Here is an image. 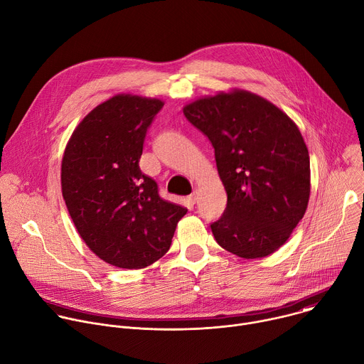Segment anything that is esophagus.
I'll list each match as a JSON object with an SVG mask.
<instances>
[{
  "instance_id": "1",
  "label": "esophagus",
  "mask_w": 364,
  "mask_h": 364,
  "mask_svg": "<svg viewBox=\"0 0 364 364\" xmlns=\"http://www.w3.org/2000/svg\"><path fill=\"white\" fill-rule=\"evenodd\" d=\"M188 201H190L191 204H194V203L197 201V191H193V194L188 196Z\"/></svg>"
}]
</instances>
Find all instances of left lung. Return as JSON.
I'll return each instance as SVG.
<instances>
[{
	"label": "left lung",
	"mask_w": 364,
	"mask_h": 364,
	"mask_svg": "<svg viewBox=\"0 0 364 364\" xmlns=\"http://www.w3.org/2000/svg\"><path fill=\"white\" fill-rule=\"evenodd\" d=\"M190 123L214 147L227 207L210 227L217 243L243 259L277 252L303 218L310 157L294 121L269 100L231 90L186 104Z\"/></svg>",
	"instance_id": "8db88e82"
}]
</instances>
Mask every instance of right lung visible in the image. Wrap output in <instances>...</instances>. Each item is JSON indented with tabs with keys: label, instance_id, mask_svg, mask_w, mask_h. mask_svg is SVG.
<instances>
[{
	"label": "right lung",
	"instance_id": "obj_1",
	"mask_svg": "<svg viewBox=\"0 0 364 364\" xmlns=\"http://www.w3.org/2000/svg\"><path fill=\"white\" fill-rule=\"evenodd\" d=\"M164 102L117 94L92 108L64 150L61 190L87 247L119 269H144L171 246L187 208L159 196L139 161L147 129Z\"/></svg>",
	"mask_w": 364,
	"mask_h": 364
}]
</instances>
